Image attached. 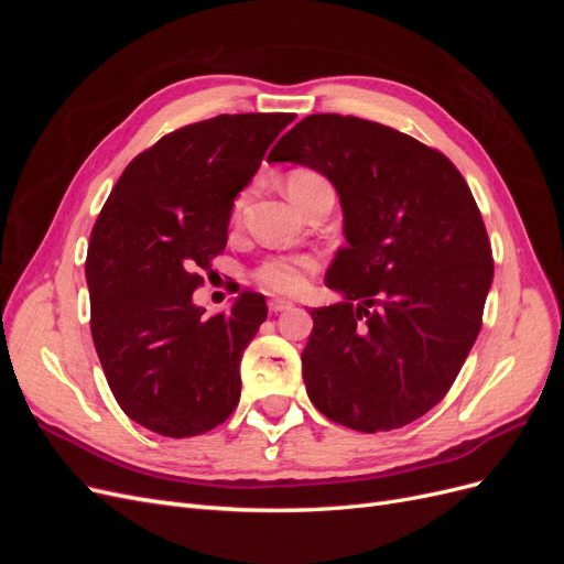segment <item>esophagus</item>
<instances>
[{"label": "esophagus", "mask_w": 564, "mask_h": 564, "mask_svg": "<svg viewBox=\"0 0 564 564\" xmlns=\"http://www.w3.org/2000/svg\"><path fill=\"white\" fill-rule=\"evenodd\" d=\"M292 301H286V299H270L268 301V311L270 313H282V311H289V308H292Z\"/></svg>", "instance_id": "34e87169"}]
</instances>
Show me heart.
Instances as JSON below:
<instances>
[{
    "label": "heart",
    "mask_w": 564,
    "mask_h": 564,
    "mask_svg": "<svg viewBox=\"0 0 564 564\" xmlns=\"http://www.w3.org/2000/svg\"><path fill=\"white\" fill-rule=\"evenodd\" d=\"M322 178L311 169H294L286 176V193L296 197L303 187H308ZM242 207V197L235 202V209ZM317 270V259L311 253H272L253 268L251 278L256 284H261L268 292H282V294H296L305 286V278Z\"/></svg>",
    "instance_id": "b5f03b06"
}]
</instances>
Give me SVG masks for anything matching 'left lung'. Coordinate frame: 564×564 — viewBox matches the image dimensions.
I'll return each mask as SVG.
<instances>
[{
	"label": "left lung",
	"instance_id": "left-lung-1",
	"mask_svg": "<svg viewBox=\"0 0 564 564\" xmlns=\"http://www.w3.org/2000/svg\"><path fill=\"white\" fill-rule=\"evenodd\" d=\"M268 162L315 169L344 209L348 247L324 282L346 301L311 311L301 355L311 402L360 433L421 419L464 367L494 278L468 183L440 150L352 115H308Z\"/></svg>",
	"mask_w": 564,
	"mask_h": 564
}]
</instances>
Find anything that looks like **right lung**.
Instances as JSON below:
<instances>
[{"instance_id":"add662e5","label":"right lung","mask_w":564,"mask_h":564,"mask_svg":"<svg viewBox=\"0 0 564 564\" xmlns=\"http://www.w3.org/2000/svg\"><path fill=\"white\" fill-rule=\"evenodd\" d=\"M292 112L218 115L133 158L91 230V336L122 412L164 437L202 435L240 402V362L268 317L242 292L204 317L193 292L226 249L235 197Z\"/></svg>"}]
</instances>
